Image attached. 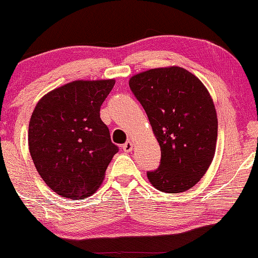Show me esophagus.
I'll use <instances>...</instances> for the list:
<instances>
[{
	"label": "esophagus",
	"instance_id": "1",
	"mask_svg": "<svg viewBox=\"0 0 258 258\" xmlns=\"http://www.w3.org/2000/svg\"><path fill=\"white\" fill-rule=\"evenodd\" d=\"M133 149H134V143L132 141L125 142L124 145H123V150H124L125 153H130Z\"/></svg>",
	"mask_w": 258,
	"mask_h": 258
}]
</instances>
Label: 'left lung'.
I'll list each match as a JSON object with an SVG mask.
<instances>
[{"label":"left lung","instance_id":"1","mask_svg":"<svg viewBox=\"0 0 258 258\" xmlns=\"http://www.w3.org/2000/svg\"><path fill=\"white\" fill-rule=\"evenodd\" d=\"M129 86L148 116L161 148V162L149 182L166 193H181L200 181L215 158L218 119L202 80L179 66L134 75Z\"/></svg>","mask_w":258,"mask_h":258}]
</instances>
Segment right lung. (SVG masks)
<instances>
[{
  "label": "right lung",
  "mask_w": 258,
  "mask_h": 258,
  "mask_svg": "<svg viewBox=\"0 0 258 258\" xmlns=\"http://www.w3.org/2000/svg\"><path fill=\"white\" fill-rule=\"evenodd\" d=\"M113 85L115 79L73 80L42 96L33 110L29 153L46 185L62 198L92 196L118 152L99 117Z\"/></svg>",
  "instance_id": "right-lung-1"
}]
</instances>
